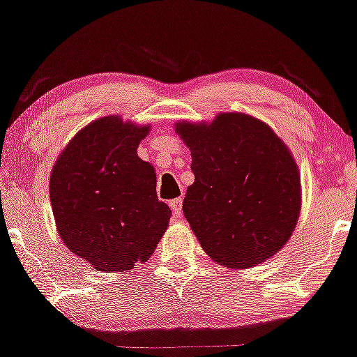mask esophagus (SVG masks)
Wrapping results in <instances>:
<instances>
[{
  "label": "esophagus",
  "mask_w": 357,
  "mask_h": 357,
  "mask_svg": "<svg viewBox=\"0 0 357 357\" xmlns=\"http://www.w3.org/2000/svg\"><path fill=\"white\" fill-rule=\"evenodd\" d=\"M169 206H171V210H173L174 218H179V216H181V211H183V199L181 198L173 199V202H169Z\"/></svg>",
  "instance_id": "1"
}]
</instances>
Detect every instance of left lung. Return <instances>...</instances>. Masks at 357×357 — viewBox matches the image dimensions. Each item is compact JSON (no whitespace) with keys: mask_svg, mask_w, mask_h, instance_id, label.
Returning a JSON list of instances; mask_svg holds the SVG:
<instances>
[{"mask_svg":"<svg viewBox=\"0 0 357 357\" xmlns=\"http://www.w3.org/2000/svg\"><path fill=\"white\" fill-rule=\"evenodd\" d=\"M191 151L195 183L183 213L204 252L230 268L268 260L292 236L301 215V173L265 122L240 112L210 124L178 122Z\"/></svg>","mask_w":357,"mask_h":357,"instance_id":"obj_1","label":"left lung"}]
</instances>
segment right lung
Wrapping results in <instances>:
<instances>
[{
  "mask_svg": "<svg viewBox=\"0 0 357 357\" xmlns=\"http://www.w3.org/2000/svg\"><path fill=\"white\" fill-rule=\"evenodd\" d=\"M151 126L100 117L73 136L50 176L56 230L99 272H129L154 253L171 218L155 173L137 155Z\"/></svg>",
  "mask_w": 357,
  "mask_h": 357,
  "instance_id": "obj_1",
  "label": "right lung"
}]
</instances>
